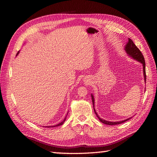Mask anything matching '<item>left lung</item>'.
<instances>
[{
	"label": "left lung",
	"mask_w": 157,
	"mask_h": 157,
	"mask_svg": "<svg viewBox=\"0 0 157 157\" xmlns=\"http://www.w3.org/2000/svg\"><path fill=\"white\" fill-rule=\"evenodd\" d=\"M127 54H128V56H130V57H132L133 59H134L137 61H140V63H142L143 65V71H144V80H145V82H146V73H145V59H144V57L142 54V53L141 52V51L139 50V48H137V47L135 45V44L134 43V42H133L130 39H128V43L126 44V46L124 48ZM91 96H92V103H93V107H94V110L95 113H96V115L97 116V117L99 118V120L102 123L105 124H107V125H116V124H122V123L124 122L127 121H128L129 119H130L131 118H127L126 120L124 121H118V122H110V121H105L104 119H102L100 117H99L97 113L96 112V110H95L94 109V98L93 96V95L91 94Z\"/></svg>",
	"instance_id": "left-lung-1"
}]
</instances>
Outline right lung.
Here are the masks:
<instances>
[{
	"mask_svg": "<svg viewBox=\"0 0 157 157\" xmlns=\"http://www.w3.org/2000/svg\"><path fill=\"white\" fill-rule=\"evenodd\" d=\"M19 54V52H17V55ZM65 120H66V117L64 118V120L62 121V122H61L60 123H59V124H56V125H55V126H46V127H47V128H51V127H57V126H61V125H62L63 123H64V122L65 121Z\"/></svg>",
	"mask_w": 157,
	"mask_h": 157,
	"instance_id": "add662e5",
	"label": "right lung"
}]
</instances>
